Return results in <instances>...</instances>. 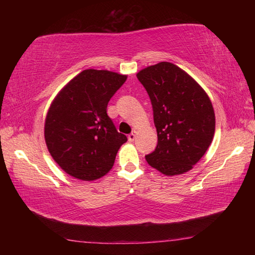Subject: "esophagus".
Wrapping results in <instances>:
<instances>
[{
	"label": "esophagus",
	"mask_w": 255,
	"mask_h": 255,
	"mask_svg": "<svg viewBox=\"0 0 255 255\" xmlns=\"http://www.w3.org/2000/svg\"><path fill=\"white\" fill-rule=\"evenodd\" d=\"M136 135H137V131H135V130H133L131 133H129V135H128V139H129V141H132L133 139H135V138H136Z\"/></svg>",
	"instance_id": "1"
}]
</instances>
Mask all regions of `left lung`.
<instances>
[{
    "mask_svg": "<svg viewBox=\"0 0 255 255\" xmlns=\"http://www.w3.org/2000/svg\"><path fill=\"white\" fill-rule=\"evenodd\" d=\"M137 79L153 108L157 145L145 156L165 175L182 174L204 156L215 132V112L206 92L174 64L146 67Z\"/></svg>",
    "mask_w": 255,
    "mask_h": 255,
    "instance_id": "obj_1",
    "label": "left lung"
}]
</instances>
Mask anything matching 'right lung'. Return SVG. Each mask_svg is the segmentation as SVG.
<instances>
[{
  "label": "right lung",
  "instance_id": "obj_1",
  "mask_svg": "<svg viewBox=\"0 0 255 255\" xmlns=\"http://www.w3.org/2000/svg\"><path fill=\"white\" fill-rule=\"evenodd\" d=\"M126 80V75L118 73L85 70L51 103L45 123L46 144L67 174L92 181L114 166L127 137L116 129L107 107Z\"/></svg>",
  "mask_w": 255,
  "mask_h": 255
}]
</instances>
